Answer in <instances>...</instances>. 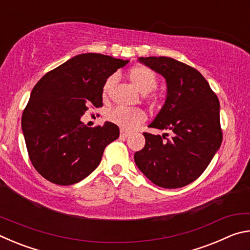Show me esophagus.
Returning <instances> with one entry per match:
<instances>
[{
    "label": "esophagus",
    "instance_id": "obj_1",
    "mask_svg": "<svg viewBox=\"0 0 250 250\" xmlns=\"http://www.w3.org/2000/svg\"><path fill=\"white\" fill-rule=\"evenodd\" d=\"M130 135V133L129 132H126V131H124L122 130L121 132H120V138H124V139H125V138H128Z\"/></svg>",
    "mask_w": 250,
    "mask_h": 250
}]
</instances>
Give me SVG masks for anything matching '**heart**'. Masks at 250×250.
I'll return each mask as SVG.
<instances>
[{
    "label": "heart",
    "instance_id": "b5f03b06",
    "mask_svg": "<svg viewBox=\"0 0 250 250\" xmlns=\"http://www.w3.org/2000/svg\"><path fill=\"white\" fill-rule=\"evenodd\" d=\"M129 78L131 83L134 84V87L142 94H147V92L152 91L158 83V78H156L153 70L143 65L132 67L129 70ZM117 80V75H111L105 79L103 87V98L104 100L109 99L112 89L116 86ZM146 98L151 101L152 104H155L159 101L160 96L153 92V94L146 95ZM107 118L109 121L120 126L121 129L130 131L135 129L146 120V113L145 110L140 108L116 107L108 111Z\"/></svg>",
    "mask_w": 250,
    "mask_h": 250
}]
</instances>
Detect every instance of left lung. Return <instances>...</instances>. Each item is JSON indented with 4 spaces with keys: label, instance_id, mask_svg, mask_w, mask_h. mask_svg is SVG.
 I'll return each mask as SVG.
<instances>
[{
    "label": "left lung",
    "instance_id": "left-lung-1",
    "mask_svg": "<svg viewBox=\"0 0 250 250\" xmlns=\"http://www.w3.org/2000/svg\"><path fill=\"white\" fill-rule=\"evenodd\" d=\"M139 61L167 83L166 104L149 126L173 135L143 132L146 145L134 153L135 164L155 185L183 188L205 171L221 146L219 100L200 71L184 62L163 56Z\"/></svg>",
    "mask_w": 250,
    "mask_h": 250
}]
</instances>
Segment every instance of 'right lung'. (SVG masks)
I'll return each instance as SVG.
<instances>
[{
  "label": "right lung",
  "mask_w": 250,
  "mask_h": 250,
  "mask_svg": "<svg viewBox=\"0 0 250 250\" xmlns=\"http://www.w3.org/2000/svg\"><path fill=\"white\" fill-rule=\"evenodd\" d=\"M129 61L107 55H77L48 71L33 88L22 116L29 160L57 185H71L99 166L105 146L119 138L112 122L88 128L80 118L103 107V87Z\"/></svg>",
  "instance_id": "obj_1"
}]
</instances>
